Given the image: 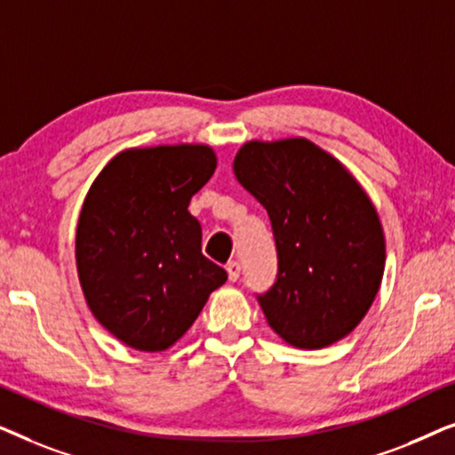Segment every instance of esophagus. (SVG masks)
<instances>
[{"label": "esophagus", "mask_w": 455, "mask_h": 455, "mask_svg": "<svg viewBox=\"0 0 455 455\" xmlns=\"http://www.w3.org/2000/svg\"><path fill=\"white\" fill-rule=\"evenodd\" d=\"M226 271H228L229 282H235V279L240 277V263H238V260H229V263L226 265Z\"/></svg>", "instance_id": "esophagus-1"}]
</instances>
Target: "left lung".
I'll list each match as a JSON object with an SVG mask.
<instances>
[{
	"mask_svg": "<svg viewBox=\"0 0 455 455\" xmlns=\"http://www.w3.org/2000/svg\"><path fill=\"white\" fill-rule=\"evenodd\" d=\"M234 173L275 235L277 279L257 296L269 327L302 350L346 338L369 313L385 269L383 228L363 186L307 139L246 142Z\"/></svg>",
	"mask_w": 455,
	"mask_h": 455,
	"instance_id": "1",
	"label": "left lung"
}]
</instances>
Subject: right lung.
<instances>
[{"instance_id": "add662e5", "label": "right lung", "mask_w": 455, "mask_h": 455, "mask_svg": "<svg viewBox=\"0 0 455 455\" xmlns=\"http://www.w3.org/2000/svg\"><path fill=\"white\" fill-rule=\"evenodd\" d=\"M217 167L207 145L117 153L92 182L76 228L86 304L111 335L161 352L188 331L228 273L201 252L190 198Z\"/></svg>"}]
</instances>
